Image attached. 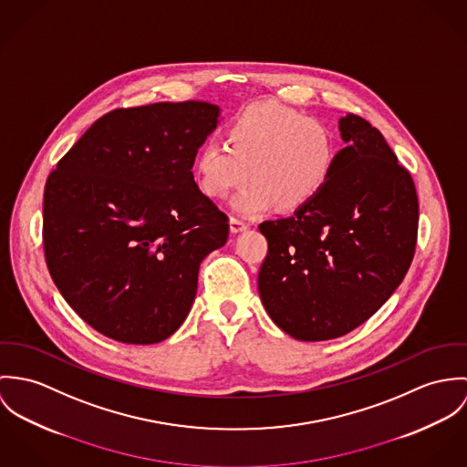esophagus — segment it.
Listing matches in <instances>:
<instances>
[{
    "label": "esophagus",
    "instance_id": "34e87169",
    "mask_svg": "<svg viewBox=\"0 0 467 467\" xmlns=\"http://www.w3.org/2000/svg\"><path fill=\"white\" fill-rule=\"evenodd\" d=\"M229 225H231V233H242V231H245L249 227V223L245 220L236 218V216H231Z\"/></svg>",
    "mask_w": 467,
    "mask_h": 467
}]
</instances>
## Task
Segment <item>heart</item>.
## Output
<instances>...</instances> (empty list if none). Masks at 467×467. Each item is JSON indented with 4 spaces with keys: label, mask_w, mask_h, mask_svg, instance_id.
Instances as JSON below:
<instances>
[{
    "label": "heart",
    "mask_w": 467,
    "mask_h": 467,
    "mask_svg": "<svg viewBox=\"0 0 467 467\" xmlns=\"http://www.w3.org/2000/svg\"><path fill=\"white\" fill-rule=\"evenodd\" d=\"M225 140L199 149L195 179L208 197L223 199L249 173L251 184L233 202L247 216L308 208L329 184L340 154L324 121L279 102L242 109L227 123Z\"/></svg>",
    "instance_id": "b5f03b06"
}]
</instances>
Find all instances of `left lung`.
Here are the masks:
<instances>
[{"label": "left lung", "instance_id": "left-lung-1", "mask_svg": "<svg viewBox=\"0 0 467 467\" xmlns=\"http://www.w3.org/2000/svg\"><path fill=\"white\" fill-rule=\"evenodd\" d=\"M348 143L308 208L259 223L268 251L258 290L270 318L305 342L338 338L379 310L410 268L419 202L414 181L381 132L340 118Z\"/></svg>", "mask_w": 467, "mask_h": 467}]
</instances>
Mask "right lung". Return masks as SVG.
Segmentation results:
<instances>
[{"instance_id": "add662e5", "label": "right lung", "mask_w": 467, "mask_h": 467, "mask_svg": "<svg viewBox=\"0 0 467 467\" xmlns=\"http://www.w3.org/2000/svg\"><path fill=\"white\" fill-rule=\"evenodd\" d=\"M218 114L193 100L114 109L48 175L43 245L53 283L112 340L156 344L175 333L201 261L227 242V214L192 171Z\"/></svg>"}]
</instances>
